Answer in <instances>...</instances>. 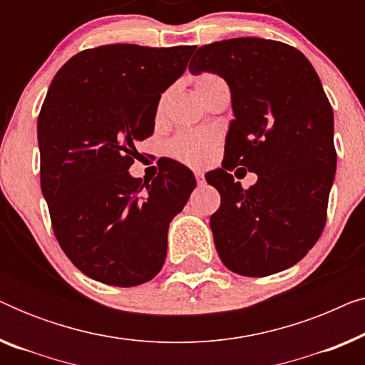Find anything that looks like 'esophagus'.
Returning a JSON list of instances; mask_svg holds the SVG:
<instances>
[{
  "label": "esophagus",
  "instance_id": "34e87169",
  "mask_svg": "<svg viewBox=\"0 0 365 365\" xmlns=\"http://www.w3.org/2000/svg\"><path fill=\"white\" fill-rule=\"evenodd\" d=\"M194 176H196V181H197L199 186H202V184H204V173L196 171V173H194Z\"/></svg>",
  "mask_w": 365,
  "mask_h": 365
}]
</instances>
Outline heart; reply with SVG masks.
<instances>
[{
	"label": "heart",
	"mask_w": 365,
	"mask_h": 365,
	"mask_svg": "<svg viewBox=\"0 0 365 365\" xmlns=\"http://www.w3.org/2000/svg\"><path fill=\"white\" fill-rule=\"evenodd\" d=\"M221 84H224L222 79L212 73H201L194 79V88H196V93L201 96L202 101H206L209 94ZM166 98L168 94H163L158 106V114L163 113ZM216 144L217 136L211 131H187L174 138L171 143V153L179 161L186 163L189 166H201L211 156Z\"/></svg>",
	"instance_id": "heart-1"
}]
</instances>
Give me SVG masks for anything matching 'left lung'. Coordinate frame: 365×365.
Segmentation results:
<instances>
[{
  "mask_svg": "<svg viewBox=\"0 0 365 365\" xmlns=\"http://www.w3.org/2000/svg\"><path fill=\"white\" fill-rule=\"evenodd\" d=\"M189 71L216 73L231 89L222 168L206 174L221 194L211 216L219 257L241 276L281 272L311 251L326 226L337 154L321 79L299 49L262 38L201 46ZM237 165L258 174L254 187L233 181Z\"/></svg>",
  "mask_w": 365,
  "mask_h": 365,
  "instance_id": "obj_1",
  "label": "left lung"
}]
</instances>
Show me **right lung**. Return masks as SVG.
<instances>
[{"instance_id": "add662e5", "label": "right lung", "mask_w": 365, "mask_h": 365, "mask_svg": "<svg viewBox=\"0 0 365 365\" xmlns=\"http://www.w3.org/2000/svg\"><path fill=\"white\" fill-rule=\"evenodd\" d=\"M196 46L106 44L84 49L54 76L38 118L41 191L54 236L83 274L118 287L151 281L168 229L196 187L164 158L151 182L128 169L154 131L161 94Z\"/></svg>"}]
</instances>
